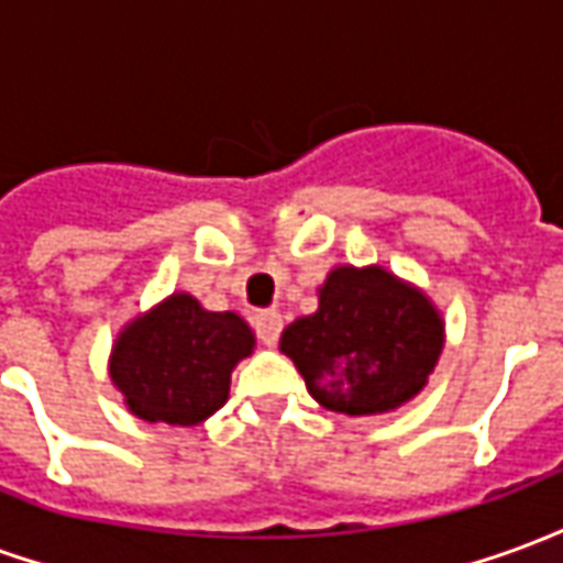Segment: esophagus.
<instances>
[{
  "instance_id": "obj_1",
  "label": "esophagus",
  "mask_w": 563,
  "mask_h": 563,
  "mask_svg": "<svg viewBox=\"0 0 563 563\" xmlns=\"http://www.w3.org/2000/svg\"><path fill=\"white\" fill-rule=\"evenodd\" d=\"M280 331H283V317L277 310H262L256 313V334L258 341L265 343V346H277L280 341Z\"/></svg>"
}]
</instances>
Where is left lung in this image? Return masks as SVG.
<instances>
[{
  "label": "left lung",
  "instance_id": "1",
  "mask_svg": "<svg viewBox=\"0 0 563 563\" xmlns=\"http://www.w3.org/2000/svg\"><path fill=\"white\" fill-rule=\"evenodd\" d=\"M280 350L325 410L374 416L416 398L443 350L431 298L379 265H341L319 286V307L283 331Z\"/></svg>",
  "mask_w": 563,
  "mask_h": 563
}]
</instances>
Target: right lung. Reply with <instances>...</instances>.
<instances>
[{
	"label": "right lung",
	"instance_id": "right-lung-1",
	"mask_svg": "<svg viewBox=\"0 0 563 563\" xmlns=\"http://www.w3.org/2000/svg\"><path fill=\"white\" fill-rule=\"evenodd\" d=\"M256 338L232 310H205L174 292L117 334L111 383L144 422L198 424L229 401L234 365Z\"/></svg>",
	"mask_w": 563,
	"mask_h": 563
}]
</instances>
